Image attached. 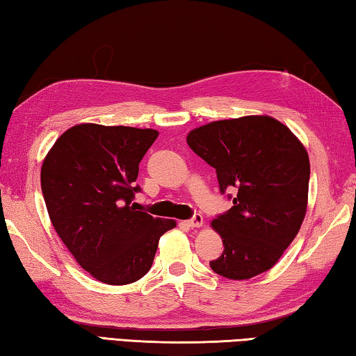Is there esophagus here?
Listing matches in <instances>:
<instances>
[{"instance_id": "obj_1", "label": "esophagus", "mask_w": 356, "mask_h": 356, "mask_svg": "<svg viewBox=\"0 0 356 356\" xmlns=\"http://www.w3.org/2000/svg\"><path fill=\"white\" fill-rule=\"evenodd\" d=\"M202 224H204V218H202V215H200V213H195L193 218L186 221V225H188V227H191V229L193 227H200Z\"/></svg>"}]
</instances>
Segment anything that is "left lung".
I'll return each instance as SVG.
<instances>
[{"label":"left lung","mask_w":356,"mask_h":356,"mask_svg":"<svg viewBox=\"0 0 356 356\" xmlns=\"http://www.w3.org/2000/svg\"><path fill=\"white\" fill-rule=\"evenodd\" d=\"M186 143L216 170L219 190H235L234 207L211 221L224 252L210 261L216 274L252 279L274 266L307 213L309 160L289 129L266 115L213 121Z\"/></svg>","instance_id":"obj_1"}]
</instances>
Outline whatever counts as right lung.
Returning a JSON list of instances; mask_svg holds the SVG:
<instances>
[{
	"mask_svg": "<svg viewBox=\"0 0 356 356\" xmlns=\"http://www.w3.org/2000/svg\"><path fill=\"white\" fill-rule=\"evenodd\" d=\"M157 137L154 129L86 122L63 132L43 160L42 193L57 235L107 285L146 275L160 236L176 227L132 204L138 165Z\"/></svg>",
	"mask_w": 356,
	"mask_h": 356,
	"instance_id": "right-lung-1",
	"label": "right lung"
}]
</instances>
